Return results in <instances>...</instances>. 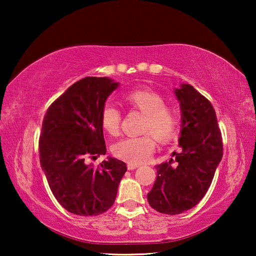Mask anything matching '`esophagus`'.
<instances>
[{
	"label": "esophagus",
	"instance_id": "1",
	"mask_svg": "<svg viewBox=\"0 0 256 256\" xmlns=\"http://www.w3.org/2000/svg\"><path fill=\"white\" fill-rule=\"evenodd\" d=\"M138 167H140V164H133V162L128 164V170H136Z\"/></svg>",
	"mask_w": 256,
	"mask_h": 256
}]
</instances>
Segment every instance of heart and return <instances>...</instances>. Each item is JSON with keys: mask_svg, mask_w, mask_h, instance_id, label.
<instances>
[{"mask_svg": "<svg viewBox=\"0 0 256 256\" xmlns=\"http://www.w3.org/2000/svg\"><path fill=\"white\" fill-rule=\"evenodd\" d=\"M123 102L130 110L144 112L141 136H126L112 146V154L126 162L138 164L150 158L156 148L157 138L167 144L176 138L180 118L177 108L164 102V98L150 88H138L124 94ZM122 112L112 104L107 102L100 110V124L110 136H118Z\"/></svg>", "mask_w": 256, "mask_h": 256, "instance_id": "obj_1", "label": "heart"}]
</instances>
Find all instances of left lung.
Wrapping results in <instances>:
<instances>
[{
	"label": "left lung",
	"instance_id": "left-lung-1",
	"mask_svg": "<svg viewBox=\"0 0 256 256\" xmlns=\"http://www.w3.org/2000/svg\"><path fill=\"white\" fill-rule=\"evenodd\" d=\"M175 94L182 110V150L172 154L174 159L156 166L157 178L146 196L151 208L164 214H180L202 200L224 152L210 100L190 84H182Z\"/></svg>",
	"mask_w": 256,
	"mask_h": 256
}]
</instances>
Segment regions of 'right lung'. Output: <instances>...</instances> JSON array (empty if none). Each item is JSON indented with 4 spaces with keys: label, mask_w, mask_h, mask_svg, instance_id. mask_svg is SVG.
<instances>
[{
    "label": "right lung",
    "mask_w": 256,
    "mask_h": 256,
    "mask_svg": "<svg viewBox=\"0 0 256 256\" xmlns=\"http://www.w3.org/2000/svg\"><path fill=\"white\" fill-rule=\"evenodd\" d=\"M108 78L76 81L47 110L40 136V160L50 188L64 209L78 216H98L114 204L128 170L115 158L94 167L86 159L106 154L100 110L118 88Z\"/></svg>",
    "instance_id": "1"
}]
</instances>
